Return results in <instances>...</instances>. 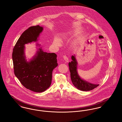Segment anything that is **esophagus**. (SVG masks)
<instances>
[{
  "label": "esophagus",
  "instance_id": "obj_1",
  "mask_svg": "<svg viewBox=\"0 0 122 122\" xmlns=\"http://www.w3.org/2000/svg\"><path fill=\"white\" fill-rule=\"evenodd\" d=\"M63 58H64V60H65V62L66 63H68L69 62V58H68V57L66 55H64L63 56Z\"/></svg>",
  "mask_w": 122,
  "mask_h": 122
}]
</instances>
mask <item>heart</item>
Segmentation results:
<instances>
[{
  "instance_id": "heart-1",
  "label": "heart",
  "mask_w": 122,
  "mask_h": 122,
  "mask_svg": "<svg viewBox=\"0 0 122 122\" xmlns=\"http://www.w3.org/2000/svg\"><path fill=\"white\" fill-rule=\"evenodd\" d=\"M54 43L56 45H59L60 44V41L58 38H56L54 40Z\"/></svg>"
}]
</instances>
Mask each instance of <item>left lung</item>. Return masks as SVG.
I'll list each match as a JSON object with an SVG mask.
<instances>
[{
  "instance_id": "1",
  "label": "left lung",
  "mask_w": 122,
  "mask_h": 122,
  "mask_svg": "<svg viewBox=\"0 0 122 122\" xmlns=\"http://www.w3.org/2000/svg\"><path fill=\"white\" fill-rule=\"evenodd\" d=\"M72 61L69 63V69L70 72V77L72 83L78 89L83 91H89L97 87L98 84L96 85L90 83L82 80L79 76L77 71V63L75 57L72 56Z\"/></svg>"
}]
</instances>
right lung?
<instances>
[{
    "mask_svg": "<svg viewBox=\"0 0 122 122\" xmlns=\"http://www.w3.org/2000/svg\"><path fill=\"white\" fill-rule=\"evenodd\" d=\"M43 28L39 25L30 26L20 36L13 48L12 59L15 76L26 89L41 92L50 86L53 70L58 66L57 55L39 48L36 55L27 62L24 55L25 44L35 41Z\"/></svg>",
    "mask_w": 122,
    "mask_h": 122,
    "instance_id": "1",
    "label": "right lung"
}]
</instances>
